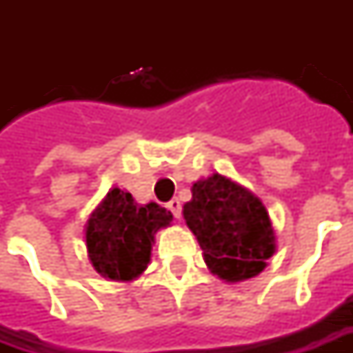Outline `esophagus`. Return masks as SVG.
<instances>
[{
	"mask_svg": "<svg viewBox=\"0 0 353 353\" xmlns=\"http://www.w3.org/2000/svg\"><path fill=\"white\" fill-rule=\"evenodd\" d=\"M166 206H168L170 212L174 214V217H177V219L181 217V202H179V200H177V199L170 200V202H168V204H166Z\"/></svg>",
	"mask_w": 353,
	"mask_h": 353,
	"instance_id": "esophagus-1",
	"label": "esophagus"
}]
</instances>
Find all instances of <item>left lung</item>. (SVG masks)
I'll return each mask as SVG.
<instances>
[{"instance_id": "8db88e82", "label": "left lung", "mask_w": 353, "mask_h": 353, "mask_svg": "<svg viewBox=\"0 0 353 353\" xmlns=\"http://www.w3.org/2000/svg\"><path fill=\"white\" fill-rule=\"evenodd\" d=\"M183 219L210 272L229 281L255 278L276 253V232L259 196L221 174L194 181Z\"/></svg>"}]
</instances>
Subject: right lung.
Instances as JSON below:
<instances>
[{
  "label": "right lung",
  "instance_id": "1",
  "mask_svg": "<svg viewBox=\"0 0 353 353\" xmlns=\"http://www.w3.org/2000/svg\"><path fill=\"white\" fill-rule=\"evenodd\" d=\"M172 221L174 215L157 202L138 204L124 189H109L85 225L90 265L105 280H136L151 263L154 234Z\"/></svg>",
  "mask_w": 353,
  "mask_h": 353
}]
</instances>
